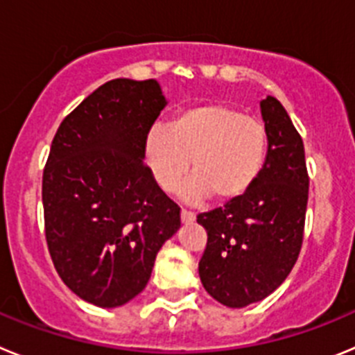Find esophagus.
Listing matches in <instances>:
<instances>
[{
	"label": "esophagus",
	"instance_id": "34e87169",
	"mask_svg": "<svg viewBox=\"0 0 355 355\" xmlns=\"http://www.w3.org/2000/svg\"><path fill=\"white\" fill-rule=\"evenodd\" d=\"M181 220H183V224H190V222L196 220V215L187 211V209H181Z\"/></svg>",
	"mask_w": 355,
	"mask_h": 355
}]
</instances>
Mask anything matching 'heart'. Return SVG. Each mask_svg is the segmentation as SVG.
Returning <instances> with one entry per match:
<instances>
[{
	"mask_svg": "<svg viewBox=\"0 0 355 355\" xmlns=\"http://www.w3.org/2000/svg\"><path fill=\"white\" fill-rule=\"evenodd\" d=\"M142 150L147 171L165 192L192 168L193 175L181 188L184 200L199 205L211 196L231 202L245 196L261 175L268 131L258 117L208 103L181 110L168 128H150Z\"/></svg>",
	"mask_w": 355,
	"mask_h": 355,
	"instance_id": "heart-1",
	"label": "heart"
}]
</instances>
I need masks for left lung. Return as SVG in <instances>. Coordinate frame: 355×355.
<instances>
[{
  "instance_id": "8db88e82",
  "label": "left lung",
  "mask_w": 355,
  "mask_h": 355,
  "mask_svg": "<svg viewBox=\"0 0 355 355\" xmlns=\"http://www.w3.org/2000/svg\"><path fill=\"white\" fill-rule=\"evenodd\" d=\"M259 106L268 131L261 175L243 197L197 216L208 233L200 283L227 307H245L277 290L302 247L309 190L302 139L275 97Z\"/></svg>"
}]
</instances>
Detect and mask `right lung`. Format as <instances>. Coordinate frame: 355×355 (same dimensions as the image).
I'll return each instance as SVG.
<instances>
[{
	"label": "right lung",
	"mask_w": 355,
	"mask_h": 355,
	"mask_svg": "<svg viewBox=\"0 0 355 355\" xmlns=\"http://www.w3.org/2000/svg\"><path fill=\"white\" fill-rule=\"evenodd\" d=\"M167 106L156 80L106 81L62 121L42 175L53 265L85 302L119 307L149 283L180 208L144 165V139Z\"/></svg>",
	"instance_id": "add662e5"
}]
</instances>
